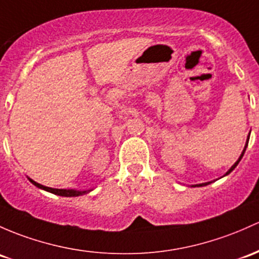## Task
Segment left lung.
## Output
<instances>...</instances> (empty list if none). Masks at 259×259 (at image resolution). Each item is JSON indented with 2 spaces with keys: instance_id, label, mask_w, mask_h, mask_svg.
Returning <instances> with one entry per match:
<instances>
[{
  "instance_id": "1",
  "label": "left lung",
  "mask_w": 259,
  "mask_h": 259,
  "mask_svg": "<svg viewBox=\"0 0 259 259\" xmlns=\"http://www.w3.org/2000/svg\"><path fill=\"white\" fill-rule=\"evenodd\" d=\"M248 140H249V137H248V139H247V143H246V146H244V149H243V151H242V154H241V156H239V159L237 160V161H236V162H235V164H233V166H232V167H231V168H230V170H228V171H227V174H226V175H228V174H230V172H231V171H233V170H235V167H236V166H237V165H238V162H239V161H241L242 156H243L244 151H246V149H247V145H248ZM208 184H211V182H206V184H200V185H195V186H205V185H208Z\"/></svg>"
}]
</instances>
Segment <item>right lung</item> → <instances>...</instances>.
Returning a JSON list of instances; mask_svg holds the SVG:
<instances>
[{
  "mask_svg": "<svg viewBox=\"0 0 259 259\" xmlns=\"http://www.w3.org/2000/svg\"><path fill=\"white\" fill-rule=\"evenodd\" d=\"M29 181L32 182V184L34 185V186L39 187V189L42 190H46V191L48 192H52V194L54 195H59V196H65V197H75V196H80V195H84V194H88L89 191H92V190H88V191H77V190H64V189H52V187H47V186H43V185L38 184V182L33 181L32 179H28Z\"/></svg>",
  "mask_w": 259,
  "mask_h": 259,
  "instance_id": "obj_1",
  "label": "right lung"
}]
</instances>
